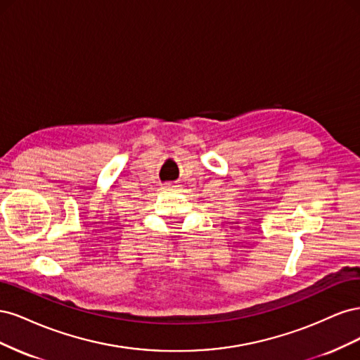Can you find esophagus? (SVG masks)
<instances>
[{
    "label": "esophagus",
    "mask_w": 360,
    "mask_h": 360,
    "mask_svg": "<svg viewBox=\"0 0 360 360\" xmlns=\"http://www.w3.org/2000/svg\"><path fill=\"white\" fill-rule=\"evenodd\" d=\"M165 188H176V183H165Z\"/></svg>",
    "instance_id": "34e87169"
}]
</instances>
